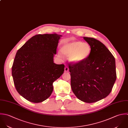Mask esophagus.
I'll use <instances>...</instances> for the list:
<instances>
[{
	"instance_id": "34e87169",
	"label": "esophagus",
	"mask_w": 128,
	"mask_h": 128,
	"mask_svg": "<svg viewBox=\"0 0 128 128\" xmlns=\"http://www.w3.org/2000/svg\"><path fill=\"white\" fill-rule=\"evenodd\" d=\"M64 71H65V72H68V71H69V68H68V67H67V66H66V67H65V68H64Z\"/></svg>"
}]
</instances>
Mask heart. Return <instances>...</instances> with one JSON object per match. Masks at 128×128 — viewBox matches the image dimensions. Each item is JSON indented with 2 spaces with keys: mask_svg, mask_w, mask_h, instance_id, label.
<instances>
[{
  "mask_svg": "<svg viewBox=\"0 0 128 128\" xmlns=\"http://www.w3.org/2000/svg\"><path fill=\"white\" fill-rule=\"evenodd\" d=\"M58 54L59 57L63 55L68 57L70 63L73 64H78L86 61L91 52V47L88 43H82L80 41H65L60 48Z\"/></svg>",
  "mask_w": 128,
  "mask_h": 128,
  "instance_id": "b5f03b06",
  "label": "heart"
}]
</instances>
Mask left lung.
Wrapping results in <instances>:
<instances>
[{"label": "left lung", "instance_id": "obj_1", "mask_svg": "<svg viewBox=\"0 0 128 128\" xmlns=\"http://www.w3.org/2000/svg\"><path fill=\"white\" fill-rule=\"evenodd\" d=\"M91 46L87 59L78 64H69L71 86L80 100L88 103L100 101L111 93L116 80L115 59L99 40L83 37Z\"/></svg>", "mask_w": 128, "mask_h": 128}]
</instances>
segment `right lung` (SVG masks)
Segmentation results:
<instances>
[{"label":"right lung","instance_id":"obj_1","mask_svg":"<svg viewBox=\"0 0 128 128\" xmlns=\"http://www.w3.org/2000/svg\"><path fill=\"white\" fill-rule=\"evenodd\" d=\"M57 34L36 35L17 52L12 67V75L18 93L32 103L48 99L53 82L64 73V64L54 63L59 39Z\"/></svg>","mask_w":128,"mask_h":128}]
</instances>
